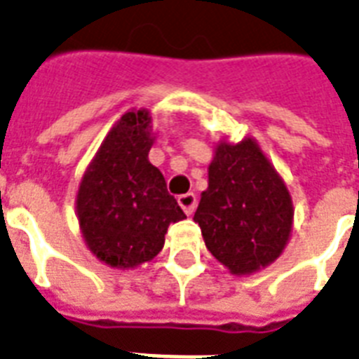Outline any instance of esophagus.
I'll use <instances>...</instances> for the list:
<instances>
[{
	"label": "esophagus",
	"instance_id": "esophagus-1",
	"mask_svg": "<svg viewBox=\"0 0 359 359\" xmlns=\"http://www.w3.org/2000/svg\"><path fill=\"white\" fill-rule=\"evenodd\" d=\"M177 204L182 205V210L187 215H193L194 208H196V194L194 193H185L182 196H177Z\"/></svg>",
	"mask_w": 359,
	"mask_h": 359
}]
</instances>
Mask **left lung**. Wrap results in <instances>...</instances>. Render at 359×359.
<instances>
[{"label": "left lung", "instance_id": "left-lung-1", "mask_svg": "<svg viewBox=\"0 0 359 359\" xmlns=\"http://www.w3.org/2000/svg\"><path fill=\"white\" fill-rule=\"evenodd\" d=\"M292 221L290 193L257 142H219L194 213L208 251L230 273H255L280 257Z\"/></svg>", "mask_w": 359, "mask_h": 359}]
</instances>
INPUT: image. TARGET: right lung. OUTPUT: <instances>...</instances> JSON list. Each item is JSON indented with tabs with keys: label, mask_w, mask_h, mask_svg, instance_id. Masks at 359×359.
<instances>
[{
	"label": "right lung",
	"mask_w": 359,
	"mask_h": 359,
	"mask_svg": "<svg viewBox=\"0 0 359 359\" xmlns=\"http://www.w3.org/2000/svg\"><path fill=\"white\" fill-rule=\"evenodd\" d=\"M148 110L123 114L84 172L76 213L86 245L101 262L129 269L148 262L165 245L170 223L185 219L166 191L157 166Z\"/></svg>",
	"instance_id": "obj_1"
}]
</instances>
